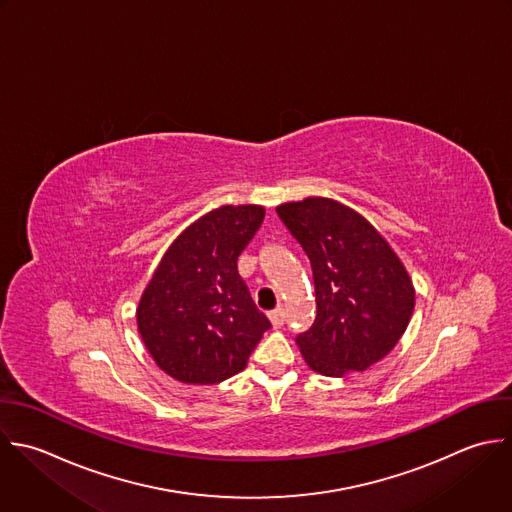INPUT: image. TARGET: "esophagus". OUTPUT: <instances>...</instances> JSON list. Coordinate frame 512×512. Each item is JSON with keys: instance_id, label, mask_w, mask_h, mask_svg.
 <instances>
[{"instance_id": "34e87169", "label": "esophagus", "mask_w": 512, "mask_h": 512, "mask_svg": "<svg viewBox=\"0 0 512 512\" xmlns=\"http://www.w3.org/2000/svg\"><path fill=\"white\" fill-rule=\"evenodd\" d=\"M269 319H271L273 327H275V329H279V327H283V325H285V311H283L281 307H277V309H273V311L269 313Z\"/></svg>"}]
</instances>
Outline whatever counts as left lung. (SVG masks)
I'll use <instances>...</instances> for the list:
<instances>
[{"instance_id":"obj_1","label":"left lung","mask_w":512,"mask_h":512,"mask_svg":"<svg viewBox=\"0 0 512 512\" xmlns=\"http://www.w3.org/2000/svg\"><path fill=\"white\" fill-rule=\"evenodd\" d=\"M311 261L317 315L295 343L327 377L367 371L403 337L413 309L411 277L389 243L357 211L325 197L277 207Z\"/></svg>"}]
</instances>
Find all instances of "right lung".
<instances>
[{
	"mask_svg": "<svg viewBox=\"0 0 512 512\" xmlns=\"http://www.w3.org/2000/svg\"><path fill=\"white\" fill-rule=\"evenodd\" d=\"M263 219L259 205H225L189 225L165 251L139 301L137 327L173 379L215 385L241 373L271 329L237 271Z\"/></svg>",
	"mask_w": 512,
	"mask_h": 512,
	"instance_id": "1",
	"label": "right lung"
}]
</instances>
